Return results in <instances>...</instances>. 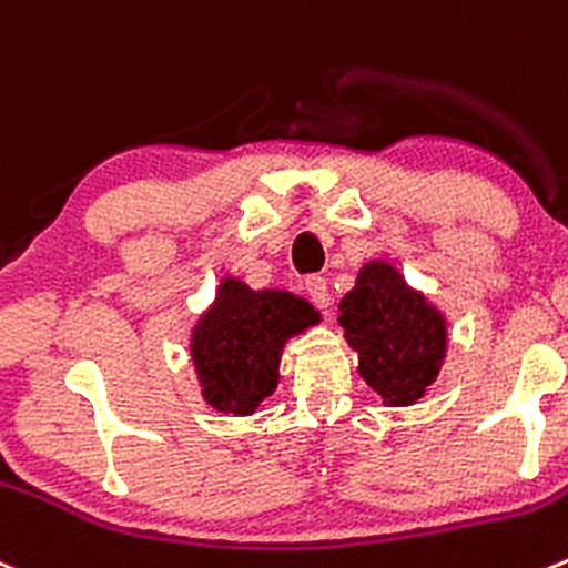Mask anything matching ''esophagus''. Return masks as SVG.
<instances>
[{
  "mask_svg": "<svg viewBox=\"0 0 568 568\" xmlns=\"http://www.w3.org/2000/svg\"><path fill=\"white\" fill-rule=\"evenodd\" d=\"M305 294H307V300L318 307V311H327L329 307V288H327V283H324V277H316V274H313V277H307Z\"/></svg>",
  "mask_w": 568,
  "mask_h": 568,
  "instance_id": "esophagus-1",
  "label": "esophagus"
}]
</instances>
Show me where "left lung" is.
Returning <instances> with one entry per match:
<instances>
[{
  "instance_id": "8db88e82",
  "label": "left lung",
  "mask_w": 568,
  "mask_h": 568,
  "mask_svg": "<svg viewBox=\"0 0 568 568\" xmlns=\"http://www.w3.org/2000/svg\"><path fill=\"white\" fill-rule=\"evenodd\" d=\"M338 313L346 344L357 352V374L383 405H413L436 383L449 346L447 318L394 263L368 261Z\"/></svg>"
}]
</instances>
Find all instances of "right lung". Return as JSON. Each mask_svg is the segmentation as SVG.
I'll list each match as a JSON object with an SVG mask.
<instances>
[{
    "label": "right lung",
    "instance_id": "right-lung-1",
    "mask_svg": "<svg viewBox=\"0 0 568 568\" xmlns=\"http://www.w3.org/2000/svg\"><path fill=\"white\" fill-rule=\"evenodd\" d=\"M318 322V311L302 296L280 288L255 291L227 274L213 305L191 329V361L207 405L252 416L277 388L285 344Z\"/></svg>",
    "mask_w": 568,
    "mask_h": 568
}]
</instances>
